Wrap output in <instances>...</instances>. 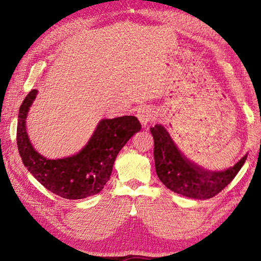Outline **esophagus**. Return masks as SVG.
Segmentation results:
<instances>
[{"instance_id":"34e87169","label":"esophagus","mask_w":261,"mask_h":261,"mask_svg":"<svg viewBox=\"0 0 261 261\" xmlns=\"http://www.w3.org/2000/svg\"><path fill=\"white\" fill-rule=\"evenodd\" d=\"M137 116L139 119L140 123L142 124V126L148 125L149 122H151L156 118V114H154L153 110L149 107H141L137 112Z\"/></svg>"}]
</instances>
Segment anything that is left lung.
<instances>
[{"mask_svg": "<svg viewBox=\"0 0 261 261\" xmlns=\"http://www.w3.org/2000/svg\"><path fill=\"white\" fill-rule=\"evenodd\" d=\"M154 141L156 171L163 184L177 194L194 199H207L228 186L246 163L247 154L233 167L208 170L193 163L182 153L162 124L151 127Z\"/></svg>", "mask_w": 261, "mask_h": 261, "instance_id": "8db88e82", "label": "left lung"}]
</instances>
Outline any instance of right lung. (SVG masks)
Listing matches in <instances>:
<instances>
[{"label": "right lung", "mask_w": 261, "mask_h": 261, "mask_svg": "<svg viewBox=\"0 0 261 261\" xmlns=\"http://www.w3.org/2000/svg\"><path fill=\"white\" fill-rule=\"evenodd\" d=\"M32 90L22 102L18 115L16 145L28 171L56 195L82 199L99 193L110 179L115 158L130 138L141 129L136 116L103 119L90 140L70 157L48 159L36 151L27 134V116L37 97Z\"/></svg>", "instance_id": "right-lung-1"}]
</instances>
